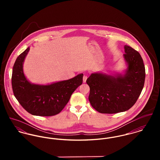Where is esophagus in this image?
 Listing matches in <instances>:
<instances>
[{"label":"esophagus","instance_id":"obj_1","mask_svg":"<svg viewBox=\"0 0 160 160\" xmlns=\"http://www.w3.org/2000/svg\"><path fill=\"white\" fill-rule=\"evenodd\" d=\"M87 79H88V76H86V75H84V76H83V82H86Z\"/></svg>","mask_w":160,"mask_h":160}]
</instances>
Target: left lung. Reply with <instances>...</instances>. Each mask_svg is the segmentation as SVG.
I'll return each instance as SVG.
<instances>
[{"mask_svg":"<svg viewBox=\"0 0 160 160\" xmlns=\"http://www.w3.org/2000/svg\"><path fill=\"white\" fill-rule=\"evenodd\" d=\"M124 50L128 69L124 75L92 73L86 81L90 88L89 100L99 113L113 114L128 110L143 89L145 78L143 60L131 47L126 45Z\"/></svg>","mask_w":160,"mask_h":160,"instance_id":"left-lung-1","label":"left lung"}]
</instances>
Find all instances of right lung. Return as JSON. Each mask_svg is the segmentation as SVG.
Returning a JSON list of instances; mask_svg holds the SVG:
<instances>
[{
  "instance_id": "right-lung-1",
  "label": "right lung",
  "mask_w": 160,
  "mask_h": 160,
  "mask_svg": "<svg viewBox=\"0 0 160 160\" xmlns=\"http://www.w3.org/2000/svg\"><path fill=\"white\" fill-rule=\"evenodd\" d=\"M29 50L28 47L17 57L13 65L12 85L14 95L30 114L40 116L58 114L68 103L72 93L82 84L83 74L48 85L31 84L26 79L23 70V62Z\"/></svg>"
}]
</instances>
